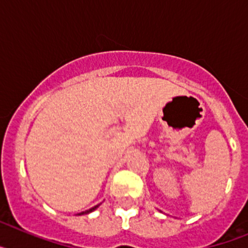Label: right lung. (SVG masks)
Instances as JSON below:
<instances>
[{"instance_id":"1","label":"right lung","mask_w":248,"mask_h":248,"mask_svg":"<svg viewBox=\"0 0 248 248\" xmlns=\"http://www.w3.org/2000/svg\"><path fill=\"white\" fill-rule=\"evenodd\" d=\"M98 207V205L97 206H94V207H92V209H89V210H87V211H84V212H80V214H78V215H84V214H89V212H92V211H94V210L97 209Z\"/></svg>"}]
</instances>
